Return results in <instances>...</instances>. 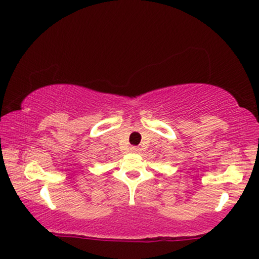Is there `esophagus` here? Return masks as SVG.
Returning a JSON list of instances; mask_svg holds the SVG:
<instances>
[{"label":"esophagus","mask_w":259,"mask_h":259,"mask_svg":"<svg viewBox=\"0 0 259 259\" xmlns=\"http://www.w3.org/2000/svg\"><path fill=\"white\" fill-rule=\"evenodd\" d=\"M130 151L133 152V153H140L141 152V148H138V146H131Z\"/></svg>","instance_id":"obj_1"}]
</instances>
